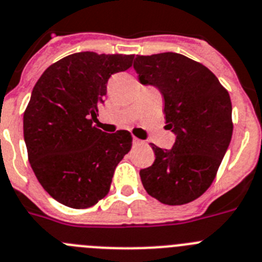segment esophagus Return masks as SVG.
I'll return each mask as SVG.
<instances>
[{"label": "esophagus", "mask_w": 262, "mask_h": 262, "mask_svg": "<svg viewBox=\"0 0 262 262\" xmlns=\"http://www.w3.org/2000/svg\"><path fill=\"white\" fill-rule=\"evenodd\" d=\"M143 141L138 140V138H136V137H133V145L134 146H138V145H142Z\"/></svg>", "instance_id": "34e87169"}]
</instances>
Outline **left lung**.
<instances>
[{
	"instance_id": "left-lung-1",
	"label": "left lung",
	"mask_w": 262,
	"mask_h": 262,
	"mask_svg": "<svg viewBox=\"0 0 262 262\" xmlns=\"http://www.w3.org/2000/svg\"><path fill=\"white\" fill-rule=\"evenodd\" d=\"M142 84L157 87L176 141L171 150L151 145L154 163L140 171L148 194L166 205H184L210 187L232 137V105L227 90L202 63L166 52L137 56Z\"/></svg>"
}]
</instances>
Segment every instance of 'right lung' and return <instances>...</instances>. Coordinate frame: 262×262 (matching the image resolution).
Returning a JSON list of instances; mask_svg holds the SVG:
<instances>
[{
	"label": "right lung",
	"mask_w": 262,
	"mask_h": 262,
	"mask_svg": "<svg viewBox=\"0 0 262 262\" xmlns=\"http://www.w3.org/2000/svg\"><path fill=\"white\" fill-rule=\"evenodd\" d=\"M133 55L79 52L41 74L23 115L28 160L56 201L86 209L110 192L114 172L132 147L128 130L105 133L94 125L107 82L132 67Z\"/></svg>",
	"instance_id": "obj_1"
}]
</instances>
